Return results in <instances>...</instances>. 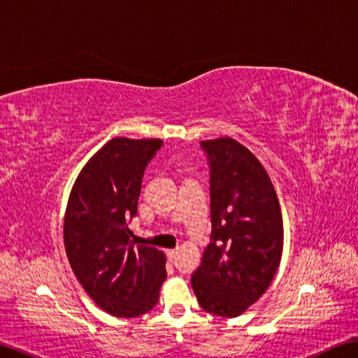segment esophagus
I'll return each mask as SVG.
<instances>
[{
  "mask_svg": "<svg viewBox=\"0 0 358 358\" xmlns=\"http://www.w3.org/2000/svg\"><path fill=\"white\" fill-rule=\"evenodd\" d=\"M177 254H178V249H167L166 250V255H167V258H169V260H173V258L177 257Z\"/></svg>",
  "mask_w": 358,
  "mask_h": 358,
  "instance_id": "esophagus-1",
  "label": "esophagus"
}]
</instances>
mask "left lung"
I'll return each mask as SVG.
<instances>
[{
	"label": "left lung",
	"mask_w": 358,
	"mask_h": 358,
	"mask_svg": "<svg viewBox=\"0 0 358 358\" xmlns=\"http://www.w3.org/2000/svg\"><path fill=\"white\" fill-rule=\"evenodd\" d=\"M210 171V243L191 283L200 306L237 317L269 287L283 252V218L268 172L232 138L201 141Z\"/></svg>",
	"instance_id": "8db88e82"
}]
</instances>
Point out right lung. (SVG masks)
Segmentation results:
<instances>
[{"label":"right lung","instance_id":"right-lung-1","mask_svg":"<svg viewBox=\"0 0 358 358\" xmlns=\"http://www.w3.org/2000/svg\"><path fill=\"white\" fill-rule=\"evenodd\" d=\"M163 141L117 136L83 167L67 203L64 248L71 268L98 306L113 317H138L157 305L166 257L132 240L146 166Z\"/></svg>","mask_w":358,"mask_h":358}]
</instances>
